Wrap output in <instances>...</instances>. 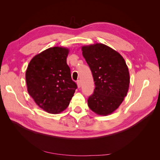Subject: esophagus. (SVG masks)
<instances>
[{
  "instance_id": "34e87169",
  "label": "esophagus",
  "mask_w": 160,
  "mask_h": 160,
  "mask_svg": "<svg viewBox=\"0 0 160 160\" xmlns=\"http://www.w3.org/2000/svg\"><path fill=\"white\" fill-rule=\"evenodd\" d=\"M77 85H78V88H80L81 87V82H80V80H78L77 81Z\"/></svg>"
}]
</instances>
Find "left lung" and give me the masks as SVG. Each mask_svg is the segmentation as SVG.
I'll return each instance as SVG.
<instances>
[{"instance_id": "left-lung-1", "label": "left lung", "mask_w": 160, "mask_h": 160, "mask_svg": "<svg viewBox=\"0 0 160 160\" xmlns=\"http://www.w3.org/2000/svg\"><path fill=\"white\" fill-rule=\"evenodd\" d=\"M82 51L96 85L88 106L97 115L107 116L120 106L127 96L130 84L128 68L120 53L104 44L83 45Z\"/></svg>"}]
</instances>
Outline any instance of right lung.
Listing matches in <instances>:
<instances>
[{"label": "right lung", "mask_w": 160, "mask_h": 160, "mask_svg": "<svg viewBox=\"0 0 160 160\" xmlns=\"http://www.w3.org/2000/svg\"><path fill=\"white\" fill-rule=\"evenodd\" d=\"M69 53L67 47H50L33 57L26 70L29 94L49 113L65 110L77 89L67 64Z\"/></svg>", "instance_id": "1"}]
</instances>
